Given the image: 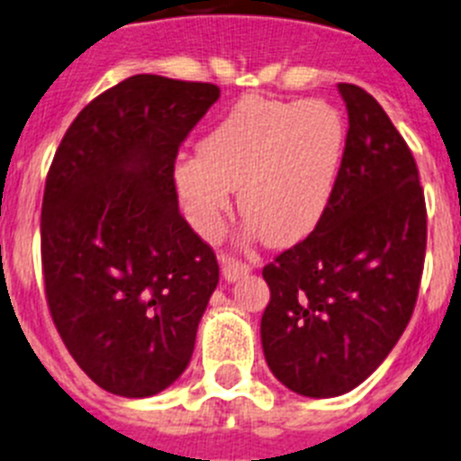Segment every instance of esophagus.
Here are the masks:
<instances>
[{
  "mask_svg": "<svg viewBox=\"0 0 461 461\" xmlns=\"http://www.w3.org/2000/svg\"><path fill=\"white\" fill-rule=\"evenodd\" d=\"M220 264H222V278H225L227 283H234V280L243 278V276L250 271L248 264L239 262V259L234 258H227V255H220Z\"/></svg>",
  "mask_w": 461,
  "mask_h": 461,
  "instance_id": "esophagus-1",
  "label": "esophagus"
}]
</instances>
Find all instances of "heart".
<instances>
[{
  "label": "heart",
  "mask_w": 461,
  "mask_h": 461,
  "mask_svg": "<svg viewBox=\"0 0 461 461\" xmlns=\"http://www.w3.org/2000/svg\"><path fill=\"white\" fill-rule=\"evenodd\" d=\"M346 118L334 104L246 97L234 104L174 169L192 230L218 239L239 187L246 236L271 246L303 241L325 215L343 155Z\"/></svg>",
  "instance_id": "1"
}]
</instances>
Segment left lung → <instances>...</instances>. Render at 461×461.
I'll list each match as a JSON object with an SVG mask.
<instances>
[{
  "mask_svg": "<svg viewBox=\"0 0 461 461\" xmlns=\"http://www.w3.org/2000/svg\"><path fill=\"white\" fill-rule=\"evenodd\" d=\"M348 141L325 215L262 271L271 302L262 350L271 374L302 397L355 390L406 330L427 248L415 159L369 92L339 83Z\"/></svg>",
  "mask_w": 461,
  "mask_h": 461,
  "instance_id": "obj_1",
  "label": "left lung"
}]
</instances>
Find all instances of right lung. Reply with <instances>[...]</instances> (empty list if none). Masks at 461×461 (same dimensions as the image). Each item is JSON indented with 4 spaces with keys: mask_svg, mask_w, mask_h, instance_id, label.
<instances>
[{
    "mask_svg": "<svg viewBox=\"0 0 461 461\" xmlns=\"http://www.w3.org/2000/svg\"><path fill=\"white\" fill-rule=\"evenodd\" d=\"M218 97L211 83L131 76L76 115L48 171V308L76 364L118 397L181 378L218 285L174 185L178 146Z\"/></svg>",
    "mask_w": 461,
    "mask_h": 461,
    "instance_id": "obj_1",
    "label": "right lung"
}]
</instances>
